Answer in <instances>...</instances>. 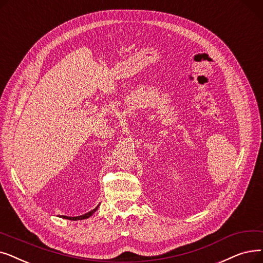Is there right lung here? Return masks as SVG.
<instances>
[{
	"label": "right lung",
	"mask_w": 263,
	"mask_h": 263,
	"mask_svg": "<svg viewBox=\"0 0 263 263\" xmlns=\"http://www.w3.org/2000/svg\"><path fill=\"white\" fill-rule=\"evenodd\" d=\"M98 206H99V204L94 209V210H92V211H90V212H87V213H85V214H83V215H80V216H76V217H69V216H64V215H61L60 217H62V218H64V219H69V220H81V219H85V218H89L90 216H92L95 212H96V210L98 209Z\"/></svg>",
	"instance_id": "obj_1"
}]
</instances>
